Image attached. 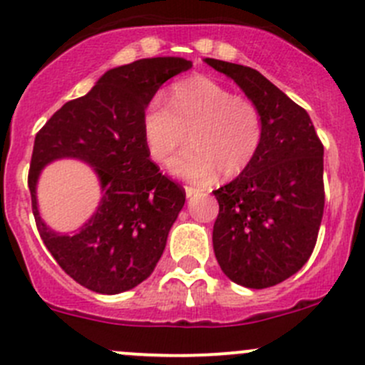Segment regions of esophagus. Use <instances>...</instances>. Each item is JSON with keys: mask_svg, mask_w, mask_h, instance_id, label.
Masks as SVG:
<instances>
[{"mask_svg": "<svg viewBox=\"0 0 365 365\" xmlns=\"http://www.w3.org/2000/svg\"><path fill=\"white\" fill-rule=\"evenodd\" d=\"M201 192H203V190L197 189V187H185V196L187 197H194V196H197V194H201Z\"/></svg>", "mask_w": 365, "mask_h": 365, "instance_id": "1", "label": "esophagus"}]
</instances>
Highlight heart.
I'll use <instances>...</instances> for the list:
<instances>
[{"mask_svg":"<svg viewBox=\"0 0 365 365\" xmlns=\"http://www.w3.org/2000/svg\"><path fill=\"white\" fill-rule=\"evenodd\" d=\"M171 164L173 175L205 183L219 173L233 178L244 173L259 152L263 120L257 106L244 95L205 76L180 81L171 90V106L153 101L143 114V138L150 157Z\"/></svg>","mask_w":365,"mask_h":365,"instance_id":"b5f03b06","label":"heart"}]
</instances>
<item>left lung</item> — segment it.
<instances>
[{"label":"left lung","mask_w":365,"mask_h":365,"mask_svg":"<svg viewBox=\"0 0 365 365\" xmlns=\"http://www.w3.org/2000/svg\"><path fill=\"white\" fill-rule=\"evenodd\" d=\"M257 106L263 139L252 164L213 190V252L224 274L252 289L297 274L318 238L325 206L323 145L305 109L257 70L205 58Z\"/></svg>","instance_id":"8db88e82"}]
</instances>
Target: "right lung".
<instances>
[{"label":"right lung","mask_w":365,"mask_h":365,"mask_svg":"<svg viewBox=\"0 0 365 365\" xmlns=\"http://www.w3.org/2000/svg\"><path fill=\"white\" fill-rule=\"evenodd\" d=\"M190 67L189 60L162 56L108 70L36 134L28 176L36 227L58 264L91 292L116 295L135 288L164 252L185 190L150 160L143 114L165 81ZM60 158L88 163L101 183L94 215L73 234L51 230L36 201L39 173Z\"/></svg>","instance_id":"add662e5"}]
</instances>
